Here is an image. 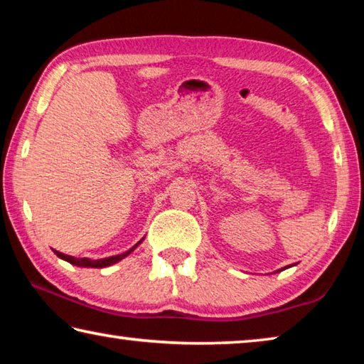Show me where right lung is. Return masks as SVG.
Instances as JSON below:
<instances>
[{
  "label": "right lung",
  "instance_id": "add662e5",
  "mask_svg": "<svg viewBox=\"0 0 364 364\" xmlns=\"http://www.w3.org/2000/svg\"><path fill=\"white\" fill-rule=\"evenodd\" d=\"M143 242V239L136 244L133 245V247L128 250V252H123L120 255H114V257H107V258H100V260H90V258H75V257H70V255H65L63 252H58L54 250V254H56L59 258H63V260L69 262L72 264H75V267H83V268H106L110 267V264H114L117 262H120L122 258H125L127 255H130L132 252L138 247V245Z\"/></svg>",
  "mask_w": 364,
  "mask_h": 364
}]
</instances>
